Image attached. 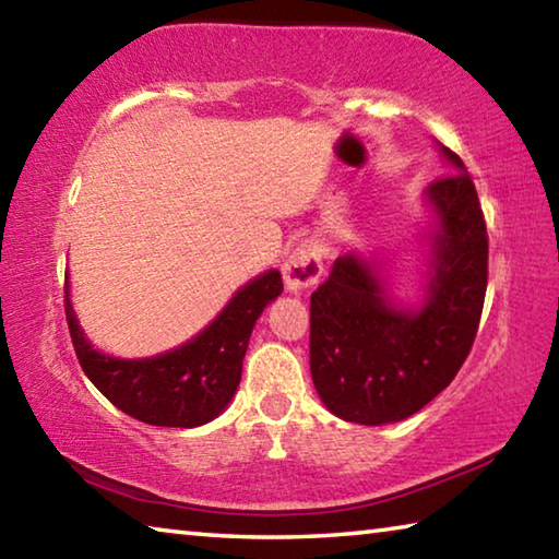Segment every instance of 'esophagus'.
<instances>
[{"instance_id": "34e87169", "label": "esophagus", "mask_w": 559, "mask_h": 559, "mask_svg": "<svg viewBox=\"0 0 559 559\" xmlns=\"http://www.w3.org/2000/svg\"><path fill=\"white\" fill-rule=\"evenodd\" d=\"M320 273H323V249L318 241H302L290 251V257L283 263V281L290 293L300 296L302 290L313 288Z\"/></svg>"}]
</instances>
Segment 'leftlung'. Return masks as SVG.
Returning a JSON list of instances; mask_svg holds the SVG:
<instances>
[{
	"label": "left lung",
	"mask_w": 559,
	"mask_h": 559,
	"mask_svg": "<svg viewBox=\"0 0 559 559\" xmlns=\"http://www.w3.org/2000/svg\"><path fill=\"white\" fill-rule=\"evenodd\" d=\"M451 173L424 189L421 296L406 302L382 253L347 251L310 296V374L328 412L382 427L424 409L468 357L484 310L488 236L476 187L439 143Z\"/></svg>",
	"instance_id": "left-lung-1"
}]
</instances>
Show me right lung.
<instances>
[{"label":"right lung","mask_w":559,"mask_h":559,"mask_svg":"<svg viewBox=\"0 0 559 559\" xmlns=\"http://www.w3.org/2000/svg\"><path fill=\"white\" fill-rule=\"evenodd\" d=\"M283 293L278 269H269L234 293L210 325L187 343L153 357H116L83 333L66 281V320L79 362L98 392L120 412L153 427L194 429L216 419L234 400L251 330Z\"/></svg>","instance_id":"obj_1"}]
</instances>
